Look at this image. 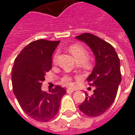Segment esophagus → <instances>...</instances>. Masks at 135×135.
Returning <instances> with one entry per match:
<instances>
[{
    "label": "esophagus",
    "instance_id": "esophagus-1",
    "mask_svg": "<svg viewBox=\"0 0 135 135\" xmlns=\"http://www.w3.org/2000/svg\"><path fill=\"white\" fill-rule=\"evenodd\" d=\"M74 89H66V92L67 93H72L74 92Z\"/></svg>",
    "mask_w": 135,
    "mask_h": 135
}]
</instances>
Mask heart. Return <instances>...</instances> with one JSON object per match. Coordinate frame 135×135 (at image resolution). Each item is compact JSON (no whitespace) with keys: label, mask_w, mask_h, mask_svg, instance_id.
Returning a JSON list of instances; mask_svg holds the SVG:
<instances>
[{"label":"heart","mask_w":135,"mask_h":135,"mask_svg":"<svg viewBox=\"0 0 135 135\" xmlns=\"http://www.w3.org/2000/svg\"><path fill=\"white\" fill-rule=\"evenodd\" d=\"M69 51L71 54L75 58L77 62H86V59L88 57V51L85 48L81 46L79 44H74L71 46L69 47ZM56 58H57V54H56L54 56L53 61L54 62L56 61ZM61 82L63 84L67 86H71L73 85L72 78L69 75H64L61 78Z\"/></svg>","instance_id":"b5f03b06"}]
</instances>
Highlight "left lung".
<instances>
[{"instance_id":"obj_1","label":"left lung","mask_w":135,"mask_h":135,"mask_svg":"<svg viewBox=\"0 0 135 135\" xmlns=\"http://www.w3.org/2000/svg\"><path fill=\"white\" fill-rule=\"evenodd\" d=\"M76 38L82 41L92 50L96 64L87 78L89 85L95 86L94 94L86 93L85 100L79 106L81 112L89 117L100 116L112 104L122 80L120 61L114 47L91 33H84Z\"/></svg>"}]
</instances>
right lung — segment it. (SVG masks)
<instances>
[{"label":"right lung","mask_w":135,"mask_h":135,"mask_svg":"<svg viewBox=\"0 0 135 135\" xmlns=\"http://www.w3.org/2000/svg\"><path fill=\"white\" fill-rule=\"evenodd\" d=\"M60 41L39 39L30 43L16 58L12 69L13 91L21 107L38 122L54 118L66 94L56 85L49 92L41 90L45 75L52 66V55Z\"/></svg>","instance_id":"right-lung-1"}]
</instances>
